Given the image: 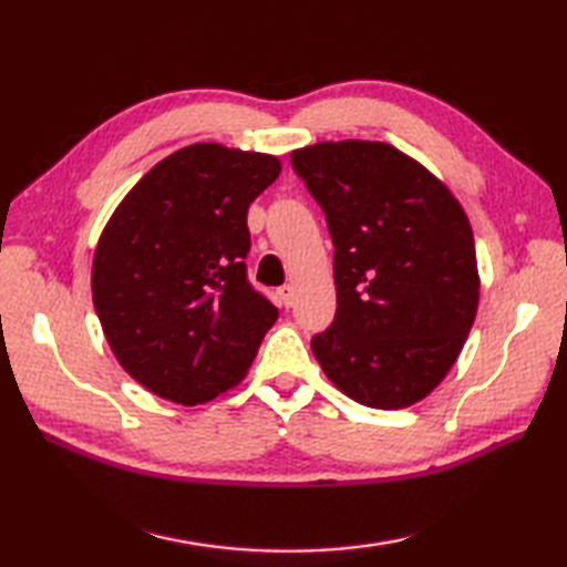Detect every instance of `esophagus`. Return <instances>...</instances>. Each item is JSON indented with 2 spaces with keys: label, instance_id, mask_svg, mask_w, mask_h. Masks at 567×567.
I'll use <instances>...</instances> for the list:
<instances>
[{
  "label": "esophagus",
  "instance_id": "obj_1",
  "mask_svg": "<svg viewBox=\"0 0 567 567\" xmlns=\"http://www.w3.org/2000/svg\"><path fill=\"white\" fill-rule=\"evenodd\" d=\"M277 295H280L285 307H292L295 305V287L292 285H282L280 290H277Z\"/></svg>",
  "mask_w": 567,
  "mask_h": 567
}]
</instances>
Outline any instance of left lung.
<instances>
[{
    "instance_id": "1",
    "label": "left lung",
    "mask_w": 567,
    "mask_h": 567,
    "mask_svg": "<svg viewBox=\"0 0 567 567\" xmlns=\"http://www.w3.org/2000/svg\"><path fill=\"white\" fill-rule=\"evenodd\" d=\"M327 214L336 317L311 339L343 394L404 409L436 388L473 329L480 277L467 216L441 179L388 143L292 151Z\"/></svg>"
}]
</instances>
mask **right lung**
Instances as JSON below:
<instances>
[{
    "mask_svg": "<svg viewBox=\"0 0 567 567\" xmlns=\"http://www.w3.org/2000/svg\"><path fill=\"white\" fill-rule=\"evenodd\" d=\"M277 175L275 155L195 143L143 175L102 231L94 311L122 368L163 400L234 388L277 321L246 270L248 207Z\"/></svg>",
    "mask_w": 567,
    "mask_h": 567,
    "instance_id": "1",
    "label": "right lung"
}]
</instances>
